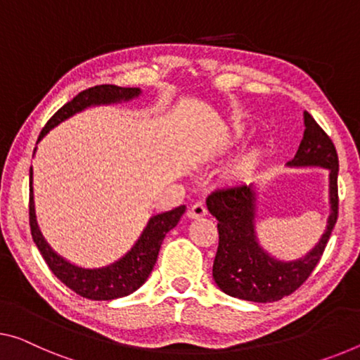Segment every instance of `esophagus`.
<instances>
[{"label": "esophagus", "mask_w": 360, "mask_h": 360, "mask_svg": "<svg viewBox=\"0 0 360 360\" xmlns=\"http://www.w3.org/2000/svg\"><path fill=\"white\" fill-rule=\"evenodd\" d=\"M206 214H207V209H206V206H204V202H195L186 212V215L190 219H199Z\"/></svg>", "instance_id": "obj_1"}]
</instances>
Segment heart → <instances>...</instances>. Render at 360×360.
Segmentation results:
<instances>
[{
	"mask_svg": "<svg viewBox=\"0 0 360 360\" xmlns=\"http://www.w3.org/2000/svg\"><path fill=\"white\" fill-rule=\"evenodd\" d=\"M243 138H245V131H243L241 129H238L235 131L233 138H231L230 145H235V143L241 141ZM256 161H257V153L248 154L246 158H243L240 162L235 164L233 167H231L229 172H226V179H229L230 181H240V180L250 179V175L252 174L254 167H256Z\"/></svg>",
	"mask_w": 360,
	"mask_h": 360,
	"instance_id": "heart-1",
	"label": "heart"
}]
</instances>
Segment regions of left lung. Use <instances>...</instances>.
I'll return each instance as SVG.
<instances>
[{
	"label": "left lung",
	"instance_id": "obj_1",
	"mask_svg": "<svg viewBox=\"0 0 360 360\" xmlns=\"http://www.w3.org/2000/svg\"><path fill=\"white\" fill-rule=\"evenodd\" d=\"M304 136L290 167H323L330 172L327 230L306 256L280 261L259 245L254 185L215 190L207 196L209 212L219 220V248L212 265L215 283L225 295L252 302H272L291 295L309 278L325 251L338 219V154L330 136L304 112Z\"/></svg>",
	"mask_w": 360,
	"mask_h": 360
}]
</instances>
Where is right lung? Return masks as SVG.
I'll use <instances>...</instances> for the list:
<instances>
[{"mask_svg": "<svg viewBox=\"0 0 360 360\" xmlns=\"http://www.w3.org/2000/svg\"><path fill=\"white\" fill-rule=\"evenodd\" d=\"M140 88H122L115 85H98L88 90L80 91L72 101L64 104L48 124L43 127L38 141L45 136L49 130L54 129L63 120L72 117L90 106H99V104H112L120 101H129L140 96ZM37 141V143H38ZM33 170L30 167V201H29V222L33 243L38 251L45 259L51 272L63 281V283L75 291L77 295L93 301H110L117 297L129 296L136 291L148 280L149 274L158 261V254L161 250L162 240L174 226L179 224L181 215L185 214V206H179L169 212L153 215L149 219L146 229L143 230L141 236L134 248L120 257L114 264L106 265L101 269H82L65 261L64 257L58 256L51 250L43 238L40 229H38L35 217V204H33V188H32Z\"/></svg>", "mask_w": 360, "mask_h": 360, "instance_id": "add662e5", "label": "right lung"}]
</instances>
